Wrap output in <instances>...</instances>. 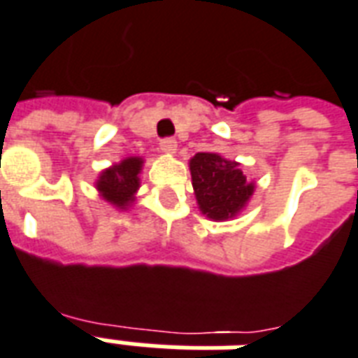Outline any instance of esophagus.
<instances>
[{
	"mask_svg": "<svg viewBox=\"0 0 358 358\" xmlns=\"http://www.w3.org/2000/svg\"><path fill=\"white\" fill-rule=\"evenodd\" d=\"M176 148H178V143L174 138H163V141H159V150L163 154H174Z\"/></svg>",
	"mask_w": 358,
	"mask_h": 358,
	"instance_id": "34e87169",
	"label": "esophagus"
}]
</instances>
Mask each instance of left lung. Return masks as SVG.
Masks as SVG:
<instances>
[{
	"instance_id": "8db88e82",
	"label": "left lung",
	"mask_w": 358,
	"mask_h": 358,
	"mask_svg": "<svg viewBox=\"0 0 358 358\" xmlns=\"http://www.w3.org/2000/svg\"><path fill=\"white\" fill-rule=\"evenodd\" d=\"M189 171L199 208L214 222L234 217L255 189V184L245 180L238 163L220 154L199 152L189 159Z\"/></svg>"
}]
</instances>
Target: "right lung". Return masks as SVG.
Listing matches in <instances>:
<instances>
[{
	"instance_id": "add662e5",
	"label": "right lung",
	"mask_w": 358,
	"mask_h": 358,
	"mask_svg": "<svg viewBox=\"0 0 358 358\" xmlns=\"http://www.w3.org/2000/svg\"><path fill=\"white\" fill-rule=\"evenodd\" d=\"M143 157H127L113 165L99 174L97 189L106 203L114 204L116 208L125 210L135 201L136 189L141 187L138 174L143 171Z\"/></svg>"
}]
</instances>
